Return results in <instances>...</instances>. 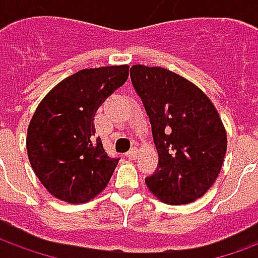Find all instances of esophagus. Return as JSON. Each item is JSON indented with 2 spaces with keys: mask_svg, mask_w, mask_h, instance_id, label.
Segmentation results:
<instances>
[{
  "mask_svg": "<svg viewBox=\"0 0 258 258\" xmlns=\"http://www.w3.org/2000/svg\"><path fill=\"white\" fill-rule=\"evenodd\" d=\"M138 155H140V151H138L137 148H133V149L127 153V157H128L130 160H137Z\"/></svg>",
  "mask_w": 258,
  "mask_h": 258,
  "instance_id": "esophagus-1",
  "label": "esophagus"
}]
</instances>
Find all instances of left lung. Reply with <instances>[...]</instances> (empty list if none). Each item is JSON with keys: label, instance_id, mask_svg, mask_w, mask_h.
Masks as SVG:
<instances>
[{"label": "left lung", "instance_id": "1", "mask_svg": "<svg viewBox=\"0 0 258 258\" xmlns=\"http://www.w3.org/2000/svg\"><path fill=\"white\" fill-rule=\"evenodd\" d=\"M130 76L151 118L159 153V168L146 185L163 203H192L221 171L227 153L221 117L199 87L167 69L134 64Z\"/></svg>", "mask_w": 258, "mask_h": 258}]
</instances>
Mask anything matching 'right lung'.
<instances>
[{
    "instance_id": "obj_1",
    "label": "right lung",
    "mask_w": 258,
    "mask_h": 258,
    "mask_svg": "<svg viewBox=\"0 0 258 258\" xmlns=\"http://www.w3.org/2000/svg\"><path fill=\"white\" fill-rule=\"evenodd\" d=\"M128 64L83 69L44 96L27 128V156L37 178L56 199L72 205L106 188L118 159L107 156L95 135L102 102L128 79Z\"/></svg>"
}]
</instances>
